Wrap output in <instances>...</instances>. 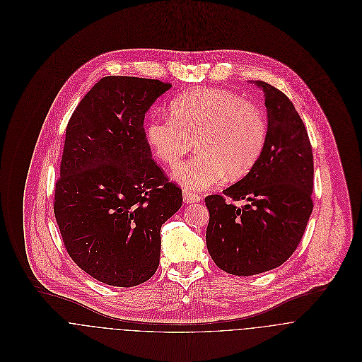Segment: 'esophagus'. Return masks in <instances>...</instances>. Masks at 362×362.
I'll use <instances>...</instances> for the list:
<instances>
[{
    "label": "esophagus",
    "mask_w": 362,
    "mask_h": 362,
    "mask_svg": "<svg viewBox=\"0 0 362 362\" xmlns=\"http://www.w3.org/2000/svg\"><path fill=\"white\" fill-rule=\"evenodd\" d=\"M202 199V197H199L198 194H195V192H192V191H184V201L187 202V204H197V202H199Z\"/></svg>",
    "instance_id": "esophagus-1"
}]
</instances>
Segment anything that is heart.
I'll use <instances>...</instances> for the list:
<instances>
[{
	"instance_id": "1",
	"label": "heart",
	"mask_w": 362,
	"mask_h": 362,
	"mask_svg": "<svg viewBox=\"0 0 362 362\" xmlns=\"http://www.w3.org/2000/svg\"><path fill=\"white\" fill-rule=\"evenodd\" d=\"M146 139L156 157L174 165L198 142L199 153L178 164L174 178L191 189L217 185L226 175L238 180L258 163L267 139V122L255 104L240 95L199 88L177 96L171 115L148 121Z\"/></svg>"
}]
</instances>
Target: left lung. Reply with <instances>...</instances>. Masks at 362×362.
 <instances>
[{"label": "left lung", "instance_id": "left-lung-1", "mask_svg": "<svg viewBox=\"0 0 362 362\" xmlns=\"http://www.w3.org/2000/svg\"><path fill=\"white\" fill-rule=\"evenodd\" d=\"M264 92L267 139L254 168L220 195H207V251L224 272L252 276L283 264L297 250L312 213L313 155L307 128L290 99ZM233 200H247L235 207Z\"/></svg>", "mask_w": 362, "mask_h": 362}]
</instances>
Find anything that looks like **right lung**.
<instances>
[{
  "label": "right lung",
  "instance_id": "add662e5",
  "mask_svg": "<svg viewBox=\"0 0 362 362\" xmlns=\"http://www.w3.org/2000/svg\"><path fill=\"white\" fill-rule=\"evenodd\" d=\"M171 88L157 79L102 78L71 115L54 216L72 260L93 279L134 287L158 267L160 228L181 188L152 158L145 112Z\"/></svg>",
  "mask_w": 362,
  "mask_h": 362
}]
</instances>
